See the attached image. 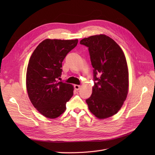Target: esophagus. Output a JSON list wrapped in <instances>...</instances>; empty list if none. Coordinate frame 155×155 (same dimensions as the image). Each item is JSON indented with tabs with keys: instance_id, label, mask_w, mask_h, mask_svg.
<instances>
[{
	"instance_id": "1",
	"label": "esophagus",
	"mask_w": 155,
	"mask_h": 155,
	"mask_svg": "<svg viewBox=\"0 0 155 155\" xmlns=\"http://www.w3.org/2000/svg\"><path fill=\"white\" fill-rule=\"evenodd\" d=\"M80 88H81V86H80V85H74V88L76 89V90L78 91V90H79V89H80Z\"/></svg>"
}]
</instances>
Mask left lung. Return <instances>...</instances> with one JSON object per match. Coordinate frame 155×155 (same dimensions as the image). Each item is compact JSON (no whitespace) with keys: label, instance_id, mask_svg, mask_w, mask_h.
Returning <instances> with one entry per match:
<instances>
[{"label":"left lung","instance_id":"obj_1","mask_svg":"<svg viewBox=\"0 0 155 155\" xmlns=\"http://www.w3.org/2000/svg\"><path fill=\"white\" fill-rule=\"evenodd\" d=\"M88 48L94 68L91 96L86 100L88 109L96 118L105 119L122 107L129 91V71L123 50L110 37L92 35L80 41Z\"/></svg>","mask_w":155,"mask_h":155}]
</instances>
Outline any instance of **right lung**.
Masks as SVG:
<instances>
[{
    "instance_id": "add662e5",
    "label": "right lung",
    "mask_w": 155,
    "mask_h": 155,
    "mask_svg": "<svg viewBox=\"0 0 155 155\" xmlns=\"http://www.w3.org/2000/svg\"><path fill=\"white\" fill-rule=\"evenodd\" d=\"M78 40L46 39L37 46L28 64L26 85L32 105L42 115L54 119L66 110L73 96L71 84L58 81L62 62Z\"/></svg>"
}]
</instances>
